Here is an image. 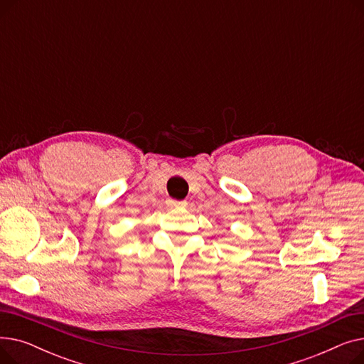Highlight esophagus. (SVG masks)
I'll return each instance as SVG.
<instances>
[{
	"instance_id": "obj_1",
	"label": "esophagus",
	"mask_w": 364,
	"mask_h": 364,
	"mask_svg": "<svg viewBox=\"0 0 364 364\" xmlns=\"http://www.w3.org/2000/svg\"><path fill=\"white\" fill-rule=\"evenodd\" d=\"M166 203H168V206H171V208H180V206H184V205H186V202H183V200H176V199H168Z\"/></svg>"
}]
</instances>
